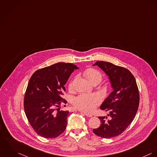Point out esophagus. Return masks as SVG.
Segmentation results:
<instances>
[{"instance_id": "1", "label": "esophagus", "mask_w": 157, "mask_h": 157, "mask_svg": "<svg viewBox=\"0 0 157 157\" xmlns=\"http://www.w3.org/2000/svg\"><path fill=\"white\" fill-rule=\"evenodd\" d=\"M85 116H86L87 117H92V115L91 114H88V113H82Z\"/></svg>"}]
</instances>
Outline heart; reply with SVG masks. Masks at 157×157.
<instances>
[{
	"mask_svg": "<svg viewBox=\"0 0 157 157\" xmlns=\"http://www.w3.org/2000/svg\"><path fill=\"white\" fill-rule=\"evenodd\" d=\"M84 75L91 83L94 81H99L101 82L102 80V75L101 73L94 69H87L84 71ZM72 86V82H70L69 86V88H71ZM100 102L101 98L98 94L90 93L81 94L78 96L74 99L73 104L76 109L84 112L90 113L93 111Z\"/></svg>",
	"mask_w": 157,
	"mask_h": 157,
	"instance_id": "b5f03b06",
	"label": "heart"
}]
</instances>
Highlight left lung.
Segmentation results:
<instances>
[{"mask_svg": "<svg viewBox=\"0 0 157 157\" xmlns=\"http://www.w3.org/2000/svg\"><path fill=\"white\" fill-rule=\"evenodd\" d=\"M93 66H98L104 71L113 89L100 106L109 112L107 116L110 119L99 117L101 126L93 131L105 139L117 136L132 122L139 108V93L136 79L128 69L109 62L97 61Z\"/></svg>", "mask_w": 157, "mask_h": 157, "instance_id": "8db88e82", "label": "left lung"}]
</instances>
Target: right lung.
<instances>
[{"instance_id": "right-lung-1", "label": "right lung", "mask_w": 157, "mask_h": 157, "mask_svg": "<svg viewBox=\"0 0 157 157\" xmlns=\"http://www.w3.org/2000/svg\"><path fill=\"white\" fill-rule=\"evenodd\" d=\"M76 69L71 63H58L35 71L31 77L24 109L30 124L40 136L55 138L66 129L69 112L59 110L61 103H67L62 95L71 73Z\"/></svg>"}]
</instances>
